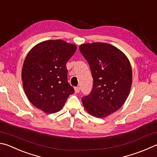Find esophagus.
I'll return each instance as SVG.
<instances>
[{"instance_id": "obj_1", "label": "esophagus", "mask_w": 157, "mask_h": 157, "mask_svg": "<svg viewBox=\"0 0 157 157\" xmlns=\"http://www.w3.org/2000/svg\"><path fill=\"white\" fill-rule=\"evenodd\" d=\"M79 91H80V88L79 87H75V92L76 93H79Z\"/></svg>"}]
</instances>
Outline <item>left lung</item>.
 Masks as SVG:
<instances>
[{"mask_svg":"<svg viewBox=\"0 0 157 157\" xmlns=\"http://www.w3.org/2000/svg\"><path fill=\"white\" fill-rule=\"evenodd\" d=\"M89 64L93 78L90 93L82 98L90 115L103 118L119 109L130 91L132 68L126 56L117 48L104 42L79 46Z\"/></svg>","mask_w":157,"mask_h":157,"instance_id":"left-lung-1","label":"left lung"}]
</instances>
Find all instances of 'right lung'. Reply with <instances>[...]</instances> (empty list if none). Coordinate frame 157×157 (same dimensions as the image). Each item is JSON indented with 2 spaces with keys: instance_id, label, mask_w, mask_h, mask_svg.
Segmentation results:
<instances>
[{
  "instance_id": "1",
  "label": "right lung",
  "mask_w": 157,
  "mask_h": 157,
  "mask_svg": "<svg viewBox=\"0 0 157 157\" xmlns=\"http://www.w3.org/2000/svg\"><path fill=\"white\" fill-rule=\"evenodd\" d=\"M77 49L62 40L42 42L31 49L22 69L23 88L38 109L51 114L63 108L74 88L67 81V62Z\"/></svg>"
}]
</instances>
